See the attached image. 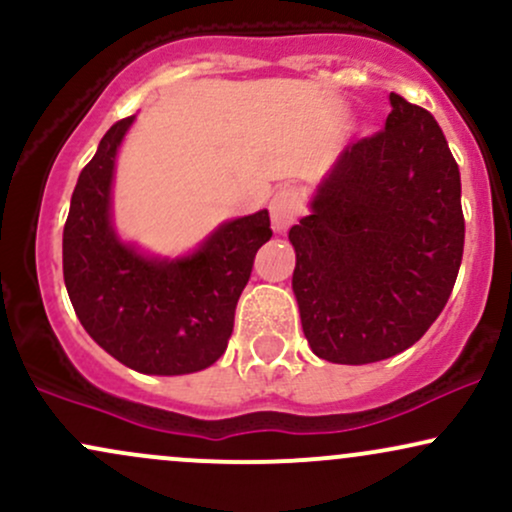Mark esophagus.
Listing matches in <instances>:
<instances>
[{"instance_id": "34e87169", "label": "esophagus", "mask_w": 512, "mask_h": 512, "mask_svg": "<svg viewBox=\"0 0 512 512\" xmlns=\"http://www.w3.org/2000/svg\"><path fill=\"white\" fill-rule=\"evenodd\" d=\"M305 207V197L296 187H281L269 202V214H272V228L276 233H284L293 221L298 219Z\"/></svg>"}]
</instances>
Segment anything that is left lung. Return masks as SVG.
Wrapping results in <instances>:
<instances>
[{"instance_id":"left-lung-1","label":"left lung","mask_w":512,"mask_h":512,"mask_svg":"<svg viewBox=\"0 0 512 512\" xmlns=\"http://www.w3.org/2000/svg\"><path fill=\"white\" fill-rule=\"evenodd\" d=\"M390 105L383 132L346 146L289 231L305 339L344 366L419 342L462 262L460 168L443 129L397 93Z\"/></svg>"}]
</instances>
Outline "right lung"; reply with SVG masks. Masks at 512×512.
Returning a JSON list of instances; mask_svg holds the SVG:
<instances>
[{
  "mask_svg": "<svg viewBox=\"0 0 512 512\" xmlns=\"http://www.w3.org/2000/svg\"><path fill=\"white\" fill-rule=\"evenodd\" d=\"M134 115L115 122L76 180L62 236L64 286L91 339L127 368L185 375L223 356L269 211L223 221L180 257L146 255L117 236L115 161Z\"/></svg>",
  "mask_w": 512,
  "mask_h": 512,
  "instance_id": "add662e5",
  "label": "right lung"
}]
</instances>
